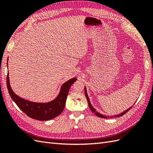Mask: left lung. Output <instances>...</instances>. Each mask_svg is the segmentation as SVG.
<instances>
[{
    "label": "left lung",
    "mask_w": 153,
    "mask_h": 153,
    "mask_svg": "<svg viewBox=\"0 0 153 153\" xmlns=\"http://www.w3.org/2000/svg\"><path fill=\"white\" fill-rule=\"evenodd\" d=\"M85 97H86L87 100V102H88V104H89V108H90V110H91V111H92L94 114H96L97 116L100 117V118H109V116L106 117V116H103L102 114H101L99 113L98 112H97V111H96V110H95V108H94L92 106L91 104V102H90V100H89V99L88 95H87V93L86 87H85ZM131 107H132V106H131ZM131 107H130V108H128V109H127L126 110H125V111H123V112H122L121 114H118V115H115V117H120V116H123V114H126L127 112H128L129 110L131 108ZM110 118H112V117H111V116H110Z\"/></svg>",
    "instance_id": "8db88e82"
}]
</instances>
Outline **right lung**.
<instances>
[{"label": "right lung", "mask_w": 153, "mask_h": 153, "mask_svg": "<svg viewBox=\"0 0 153 153\" xmlns=\"http://www.w3.org/2000/svg\"><path fill=\"white\" fill-rule=\"evenodd\" d=\"M76 80L77 78L74 77L65 82L62 85L60 93L56 98L53 100L45 103L31 102L16 95L10 85L8 73L6 78V85L12 99L22 111L31 118L40 121H45L56 118L63 111L70 87Z\"/></svg>", "instance_id": "add662e5"}]
</instances>
